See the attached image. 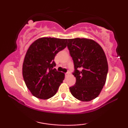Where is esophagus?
<instances>
[{"mask_svg": "<svg viewBox=\"0 0 128 128\" xmlns=\"http://www.w3.org/2000/svg\"><path fill=\"white\" fill-rule=\"evenodd\" d=\"M69 74H70L69 72H67V73H65V75H66V76H67L68 75H69Z\"/></svg>", "mask_w": 128, "mask_h": 128, "instance_id": "1", "label": "esophagus"}]
</instances>
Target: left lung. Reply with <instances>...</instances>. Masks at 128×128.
<instances>
[{"label":"left lung","mask_w":128,"mask_h":128,"mask_svg":"<svg viewBox=\"0 0 128 128\" xmlns=\"http://www.w3.org/2000/svg\"><path fill=\"white\" fill-rule=\"evenodd\" d=\"M67 48L76 79L70 92L79 100H92L99 96L106 82L108 66L105 52L98 42L86 38L68 39Z\"/></svg>","instance_id":"obj_1"}]
</instances>
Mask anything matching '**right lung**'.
Here are the masks:
<instances>
[{
	"instance_id": "1",
	"label": "right lung",
	"mask_w": 128,
	"mask_h": 128,
	"mask_svg": "<svg viewBox=\"0 0 128 128\" xmlns=\"http://www.w3.org/2000/svg\"><path fill=\"white\" fill-rule=\"evenodd\" d=\"M67 39L43 37L35 41L28 50L23 64V76L33 96L48 99L56 93L64 74L54 67L55 55L67 46Z\"/></svg>"
}]
</instances>
